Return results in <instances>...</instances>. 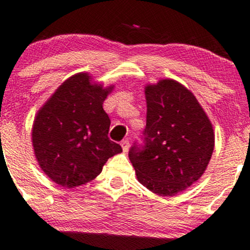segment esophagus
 <instances>
[{
    "label": "esophagus",
    "mask_w": 250,
    "mask_h": 250,
    "mask_svg": "<svg viewBox=\"0 0 250 250\" xmlns=\"http://www.w3.org/2000/svg\"><path fill=\"white\" fill-rule=\"evenodd\" d=\"M128 146H130V142L127 141V139H124V141L122 142V147H123V151L126 152L128 150Z\"/></svg>",
    "instance_id": "obj_1"
}]
</instances>
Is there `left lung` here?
Masks as SVG:
<instances>
[{
  "label": "left lung",
  "instance_id": "8db88e82",
  "mask_svg": "<svg viewBox=\"0 0 250 250\" xmlns=\"http://www.w3.org/2000/svg\"><path fill=\"white\" fill-rule=\"evenodd\" d=\"M146 126L128 158L138 181L158 195L178 194L201 178L214 147L210 119L195 96L167 79L146 87Z\"/></svg>",
  "mask_w": 250,
  "mask_h": 250
}]
</instances>
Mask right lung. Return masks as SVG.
<instances>
[{"mask_svg":"<svg viewBox=\"0 0 250 250\" xmlns=\"http://www.w3.org/2000/svg\"><path fill=\"white\" fill-rule=\"evenodd\" d=\"M85 72L69 77L39 109L32 128L40 168L66 188L92 181L109 157L123 151L108 138L103 104L113 87L93 84Z\"/></svg>","mask_w":250,"mask_h":250,"instance_id":"obj_1","label":"right lung"}]
</instances>
